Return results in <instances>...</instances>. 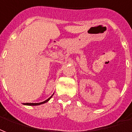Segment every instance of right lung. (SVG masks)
<instances>
[{
  "instance_id": "add662e5",
  "label": "right lung",
  "mask_w": 132,
  "mask_h": 132,
  "mask_svg": "<svg viewBox=\"0 0 132 132\" xmlns=\"http://www.w3.org/2000/svg\"><path fill=\"white\" fill-rule=\"evenodd\" d=\"M53 96V95H52L50 98H48L47 100H45V101H43V102H40V103H24V105H27V106H38V105H40V104H43V103H46V102H47V101L50 99V98H52V96Z\"/></svg>"
}]
</instances>
